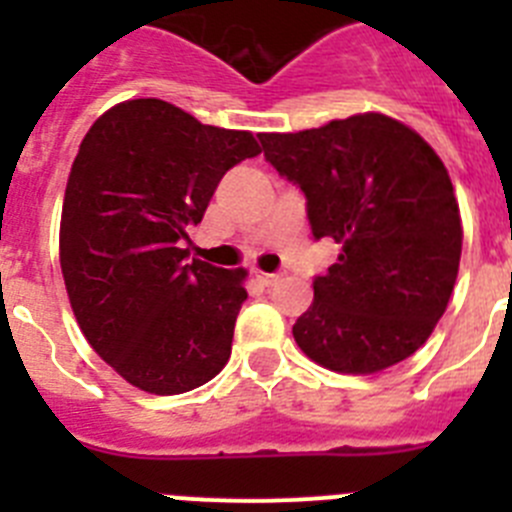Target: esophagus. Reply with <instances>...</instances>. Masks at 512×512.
I'll return each mask as SVG.
<instances>
[{"instance_id":"1","label":"esophagus","mask_w":512,"mask_h":512,"mask_svg":"<svg viewBox=\"0 0 512 512\" xmlns=\"http://www.w3.org/2000/svg\"><path fill=\"white\" fill-rule=\"evenodd\" d=\"M253 277H256V282L264 284V287H271V284L279 282V277H282V274H269V271H253Z\"/></svg>"}]
</instances>
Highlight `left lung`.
<instances>
[{
	"label": "left lung",
	"instance_id": "left-lung-1",
	"mask_svg": "<svg viewBox=\"0 0 512 512\" xmlns=\"http://www.w3.org/2000/svg\"><path fill=\"white\" fill-rule=\"evenodd\" d=\"M259 138L266 161L305 194L315 241L343 246L292 325L297 346L341 374H374L413 356L459 274L461 217L441 158L379 112Z\"/></svg>",
	"mask_w": 512,
	"mask_h": 512
}]
</instances>
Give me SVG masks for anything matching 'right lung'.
I'll return each mask as SVG.
<instances>
[{
    "label": "right lung",
    "instance_id": "add662e5",
    "mask_svg": "<svg viewBox=\"0 0 512 512\" xmlns=\"http://www.w3.org/2000/svg\"><path fill=\"white\" fill-rule=\"evenodd\" d=\"M261 146L164 99L115 104L81 140L61 212V271L81 333L125 382L182 395L220 374L246 271L187 261L225 171Z\"/></svg>",
    "mask_w": 512,
    "mask_h": 512
}]
</instances>
